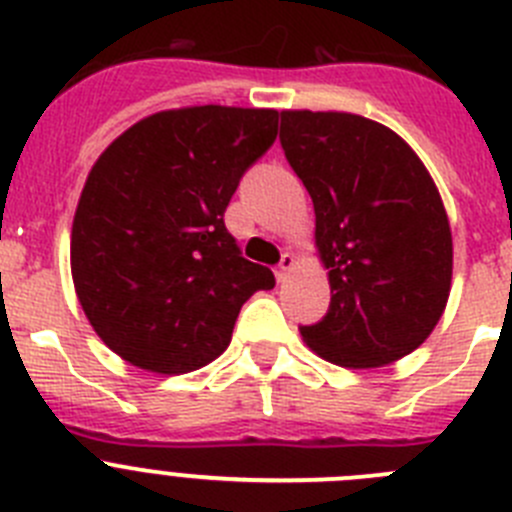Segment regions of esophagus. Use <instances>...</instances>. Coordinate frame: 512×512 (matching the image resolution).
Masks as SVG:
<instances>
[{
	"label": "esophagus",
	"instance_id": "34e87169",
	"mask_svg": "<svg viewBox=\"0 0 512 512\" xmlns=\"http://www.w3.org/2000/svg\"><path fill=\"white\" fill-rule=\"evenodd\" d=\"M296 267V257L290 255V252H283V257H280V265L278 270H275V275H278V280H285L288 278V273Z\"/></svg>",
	"mask_w": 512,
	"mask_h": 512
}]
</instances>
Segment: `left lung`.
Wrapping results in <instances>:
<instances>
[{
	"mask_svg": "<svg viewBox=\"0 0 512 512\" xmlns=\"http://www.w3.org/2000/svg\"><path fill=\"white\" fill-rule=\"evenodd\" d=\"M280 145L313 201L329 270L324 319L301 326L326 362L382 367L421 347L451 290L444 201L411 145L349 112H280Z\"/></svg>",
	"mask_w": 512,
	"mask_h": 512,
	"instance_id": "1",
	"label": "left lung"
}]
</instances>
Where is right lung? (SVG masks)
Wrapping results in <instances>:
<instances>
[{"mask_svg":"<svg viewBox=\"0 0 512 512\" xmlns=\"http://www.w3.org/2000/svg\"><path fill=\"white\" fill-rule=\"evenodd\" d=\"M278 137L275 109L150 114L99 155L71 229L86 319L114 354L158 375L214 362L239 308L275 275L224 227L239 178Z\"/></svg>","mask_w":512,"mask_h":512,"instance_id":"add662e5","label":"right lung"}]
</instances>
